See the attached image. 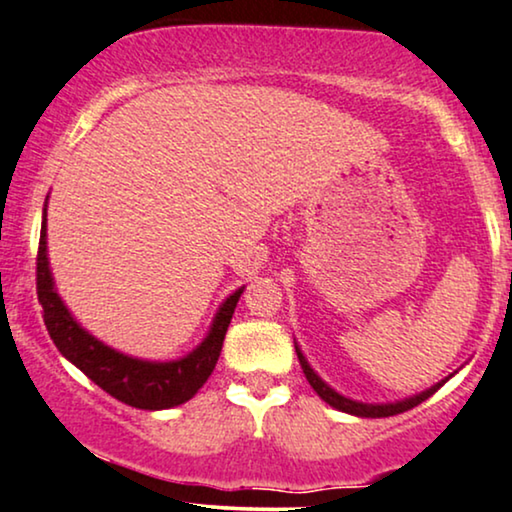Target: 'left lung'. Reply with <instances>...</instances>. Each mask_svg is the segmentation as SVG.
Here are the masks:
<instances>
[{
	"label": "left lung",
	"mask_w": 512,
	"mask_h": 512,
	"mask_svg": "<svg viewBox=\"0 0 512 512\" xmlns=\"http://www.w3.org/2000/svg\"><path fill=\"white\" fill-rule=\"evenodd\" d=\"M294 348H296V355H298V362H301V369L305 378H308V383L313 386V390L317 395L322 397L324 402L329 404V407H334L338 411H345V414H353V416H362V418H386V416H395V414H402V411L407 409H414L416 404L426 402L430 395H435L437 390H440L444 383L449 381L451 376L456 374H449L447 378H442L440 383H435V386H430L428 390H423V393H416L411 397H404V400H397V402H383V404H369V402H357V400H350V397H345L341 393H336L334 388L327 386V383L322 381L320 376H317V371L310 367L308 360H305V355L301 353V348H298V343L294 341Z\"/></svg>",
	"instance_id": "left-lung-1"
}]
</instances>
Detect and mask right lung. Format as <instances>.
Listing matches in <instances>:
<instances>
[{
    "instance_id": "1",
    "label": "right lung",
    "mask_w": 512,
    "mask_h": 512,
    "mask_svg": "<svg viewBox=\"0 0 512 512\" xmlns=\"http://www.w3.org/2000/svg\"><path fill=\"white\" fill-rule=\"evenodd\" d=\"M46 204H49V195L44 202L42 232H39L37 296L44 308L46 331H49L56 348L61 350V355L75 364L79 371H84L98 388H103L105 393L129 404V407L159 411L178 407V404L195 397L216 367L225 331H228L244 287L218 305L207 336L188 355L169 362H152L119 353V350L98 341L94 334H89L75 320V315L70 313L68 305L56 291L49 254H46Z\"/></svg>"
}]
</instances>
